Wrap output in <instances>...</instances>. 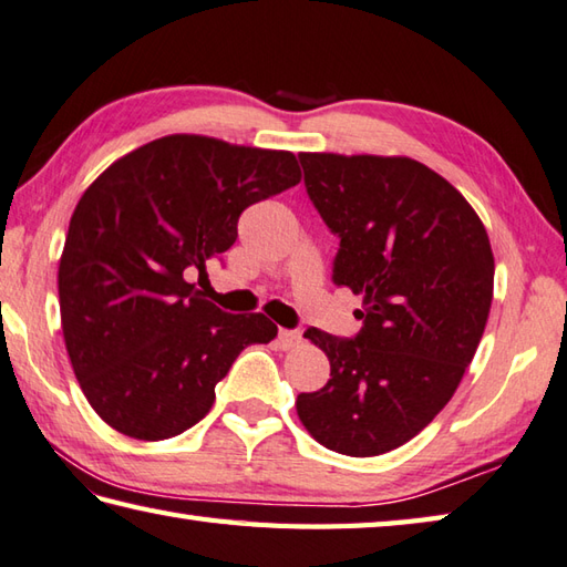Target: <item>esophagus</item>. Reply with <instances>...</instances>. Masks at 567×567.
<instances>
[{"mask_svg": "<svg viewBox=\"0 0 567 567\" xmlns=\"http://www.w3.org/2000/svg\"><path fill=\"white\" fill-rule=\"evenodd\" d=\"M277 341H280V347L287 351V349L299 347L302 334H299V331H295V329H280V331H277Z\"/></svg>", "mask_w": 567, "mask_h": 567, "instance_id": "1", "label": "esophagus"}]
</instances>
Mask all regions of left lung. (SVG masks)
Instances as JSON below:
<instances>
[{"instance_id":"obj_1","label":"left lung","mask_w":567,"mask_h":567,"mask_svg":"<svg viewBox=\"0 0 567 567\" xmlns=\"http://www.w3.org/2000/svg\"><path fill=\"white\" fill-rule=\"evenodd\" d=\"M305 186L339 236L334 285L363 297L353 339L307 329L331 379L297 395L327 450L375 457L413 440L457 391L494 297L486 228L457 188L410 157L302 152Z\"/></svg>"}]
</instances>
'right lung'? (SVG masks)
I'll use <instances>...</instances> for the list:
<instances>
[{
	"mask_svg": "<svg viewBox=\"0 0 567 567\" xmlns=\"http://www.w3.org/2000/svg\"><path fill=\"white\" fill-rule=\"evenodd\" d=\"M302 179L292 152L169 135L113 162L78 202L59 262L65 349L110 427L166 440L196 425L216 383L277 327L228 315L188 275L238 238L248 206Z\"/></svg>",
	"mask_w": 567,
	"mask_h": 567,
	"instance_id": "add662e5",
	"label": "right lung"
}]
</instances>
